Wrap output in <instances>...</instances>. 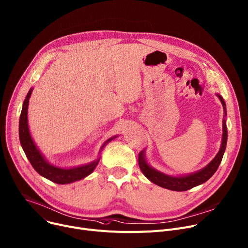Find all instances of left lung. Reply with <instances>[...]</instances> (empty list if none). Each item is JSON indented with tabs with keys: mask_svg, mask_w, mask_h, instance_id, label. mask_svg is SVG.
I'll list each match as a JSON object with an SVG mask.
<instances>
[{
	"mask_svg": "<svg viewBox=\"0 0 248 248\" xmlns=\"http://www.w3.org/2000/svg\"><path fill=\"white\" fill-rule=\"evenodd\" d=\"M217 96L219 97V100L224 108V113L226 114L224 100L221 95L217 94ZM222 126H223V134H222V142H221L220 150H219L218 154L217 155V156L214 157L209 162V164H207V166L204 169H202V170L194 172L189 175H186V176H180V177L163 174L148 166L145 161V158H144L143 151L139 154V166L140 168V170L148 179L152 181V183H154L161 187L170 189V190H175V191L188 190L196 186H200V185L205 183V181H207L214 174V172L217 170L219 164L221 162V159L223 157V154L225 152L226 142H227V127H226V124H225L224 120L222 122Z\"/></svg>",
	"mask_w": 248,
	"mask_h": 248,
	"instance_id": "8db88e82",
	"label": "left lung"
}]
</instances>
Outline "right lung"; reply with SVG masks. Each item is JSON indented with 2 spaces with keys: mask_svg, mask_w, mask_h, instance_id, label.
<instances>
[{
  "mask_svg": "<svg viewBox=\"0 0 248 248\" xmlns=\"http://www.w3.org/2000/svg\"><path fill=\"white\" fill-rule=\"evenodd\" d=\"M31 91L32 90L29 91L23 105L22 112L20 115L19 135H20V141H21L23 150L32 166V168H34L36 171L42 176L59 185L71 184V183H74V181L79 180L91 174L93 171L94 168L97 166L98 161H100V158L89 164H86V166H81L74 169H60L52 166V164H49L41 155V153L39 152L37 146L35 145L34 141H32L31 138L29 126H28V106H29V98L31 94ZM111 140H108V141H106L105 144ZM105 144L102 146V148L105 146Z\"/></svg>",
  "mask_w": 248,
  "mask_h": 248,
  "instance_id": "1",
  "label": "right lung"
}]
</instances>
